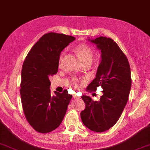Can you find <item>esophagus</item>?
<instances>
[{"instance_id": "obj_1", "label": "esophagus", "mask_w": 150, "mask_h": 150, "mask_svg": "<svg viewBox=\"0 0 150 150\" xmlns=\"http://www.w3.org/2000/svg\"><path fill=\"white\" fill-rule=\"evenodd\" d=\"M73 98L74 99H79V97H78L76 95H73Z\"/></svg>"}]
</instances>
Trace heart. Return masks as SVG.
<instances>
[{"label":"heart","instance_id":"b5f03b06","mask_svg":"<svg viewBox=\"0 0 150 150\" xmlns=\"http://www.w3.org/2000/svg\"><path fill=\"white\" fill-rule=\"evenodd\" d=\"M75 53L82 61L83 64L87 62H92L93 59V53L92 49L88 45H79L74 48ZM64 57V53H62L59 57V64L62 63Z\"/></svg>","mask_w":150,"mask_h":150}]
</instances>
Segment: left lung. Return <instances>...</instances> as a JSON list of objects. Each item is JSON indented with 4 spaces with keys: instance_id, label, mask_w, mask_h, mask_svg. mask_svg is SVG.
Listing matches in <instances>:
<instances>
[{
    "instance_id": "left-lung-1",
    "label": "left lung",
    "mask_w": 150,
    "mask_h": 150,
    "mask_svg": "<svg viewBox=\"0 0 150 150\" xmlns=\"http://www.w3.org/2000/svg\"><path fill=\"white\" fill-rule=\"evenodd\" d=\"M88 40L100 51L101 59L95 78L87 91H96L101 86L103 95L99 101H93L90 96H81L86 108L81 112V119L91 130L102 132L117 122L127 104L132 85L130 67L126 56L113 40L100 36L88 38Z\"/></svg>"
}]
</instances>
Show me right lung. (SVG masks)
I'll list each match as a JSON object with an SVG mask.
<instances>
[{
	"label": "right lung",
	"instance_id": "1",
	"mask_svg": "<svg viewBox=\"0 0 150 150\" xmlns=\"http://www.w3.org/2000/svg\"><path fill=\"white\" fill-rule=\"evenodd\" d=\"M75 38L63 33L45 34L32 47L21 72V101L25 117L40 133L59 127L67 111L72 95L64 91L51 96L49 77L58 71L61 52Z\"/></svg>",
	"mask_w": 150,
	"mask_h": 150
}]
</instances>
